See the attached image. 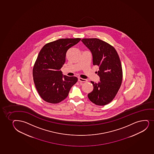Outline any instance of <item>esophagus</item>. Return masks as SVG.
Here are the masks:
<instances>
[{"label":"esophagus","instance_id":"34e87169","mask_svg":"<svg viewBox=\"0 0 154 154\" xmlns=\"http://www.w3.org/2000/svg\"><path fill=\"white\" fill-rule=\"evenodd\" d=\"M78 81H79V82H86L87 81V80H86V79H84L81 78H79L78 79Z\"/></svg>","mask_w":154,"mask_h":154}]
</instances>
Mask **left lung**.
I'll use <instances>...</instances> for the list:
<instances>
[{"label":"left lung","mask_w":154,"mask_h":154,"mask_svg":"<svg viewBox=\"0 0 154 154\" xmlns=\"http://www.w3.org/2000/svg\"><path fill=\"white\" fill-rule=\"evenodd\" d=\"M85 46L91 52L93 65L99 67L97 83L91 81L94 89L88 97L93 103L99 106L108 104L115 98L122 84V65L116 50L113 46L101 39L83 38Z\"/></svg>","instance_id":"8db88e82"}]
</instances>
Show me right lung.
Here are the masks:
<instances>
[{"label": "right lung", "instance_id": "right-lung-1", "mask_svg": "<svg viewBox=\"0 0 154 154\" xmlns=\"http://www.w3.org/2000/svg\"><path fill=\"white\" fill-rule=\"evenodd\" d=\"M81 39H57L46 44L39 52L32 73L37 92L47 102L57 104L63 101L78 81L75 76H63L60 69L65 62L68 50Z\"/></svg>", "mask_w": 154, "mask_h": 154}]
</instances>
